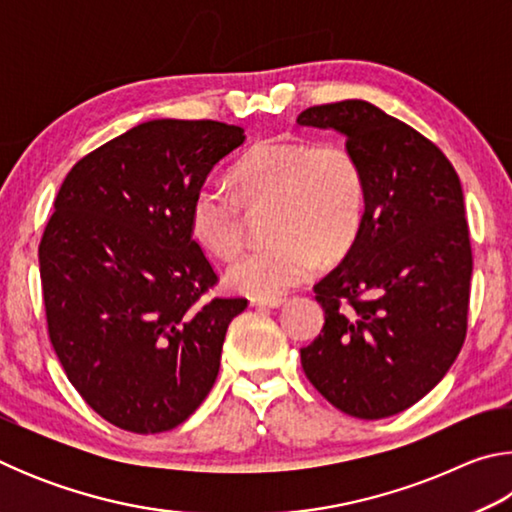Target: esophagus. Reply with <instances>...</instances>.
I'll return each instance as SVG.
<instances>
[{
	"label": "esophagus",
	"instance_id": "obj_1",
	"mask_svg": "<svg viewBox=\"0 0 512 512\" xmlns=\"http://www.w3.org/2000/svg\"><path fill=\"white\" fill-rule=\"evenodd\" d=\"M284 298H280V296H273V298H253L250 300V305L253 307H271V309H275V307H282L284 305Z\"/></svg>",
	"mask_w": 512,
	"mask_h": 512
}]
</instances>
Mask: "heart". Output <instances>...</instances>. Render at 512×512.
<instances>
[{
    "mask_svg": "<svg viewBox=\"0 0 512 512\" xmlns=\"http://www.w3.org/2000/svg\"><path fill=\"white\" fill-rule=\"evenodd\" d=\"M232 183L248 207L273 201L266 246L241 253L225 271L235 291L268 298L305 282L318 257L343 255L366 212V183L341 144L264 140L232 167ZM189 230L207 253L230 259L244 239V216L228 189L205 183L189 203Z\"/></svg>",
    "mask_w": 512,
    "mask_h": 512,
    "instance_id": "1",
    "label": "heart"
}]
</instances>
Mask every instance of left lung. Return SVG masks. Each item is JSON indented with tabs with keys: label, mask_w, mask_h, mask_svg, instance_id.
I'll return each instance as SVG.
<instances>
[{
	"label": "left lung",
	"mask_w": 512,
	"mask_h": 512,
	"mask_svg": "<svg viewBox=\"0 0 512 512\" xmlns=\"http://www.w3.org/2000/svg\"><path fill=\"white\" fill-rule=\"evenodd\" d=\"M296 121L343 133L366 183L357 239L314 287L325 325L300 350L302 370L343 413L388 418L422 400L465 343L472 244L461 180L436 144L368 101L311 106Z\"/></svg>",
	"instance_id": "1"
}]
</instances>
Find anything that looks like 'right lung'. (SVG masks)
Listing matches in <instances>:
<instances>
[{
    "label": "right lung",
    "mask_w": 512,
    "mask_h": 512,
    "mask_svg": "<svg viewBox=\"0 0 512 512\" xmlns=\"http://www.w3.org/2000/svg\"><path fill=\"white\" fill-rule=\"evenodd\" d=\"M212 119H153L85 155L58 189L38 257L49 341L103 420L133 433L178 427L212 391L230 320L189 230L207 173L244 144Z\"/></svg>",
    "instance_id": "1"
}]
</instances>
